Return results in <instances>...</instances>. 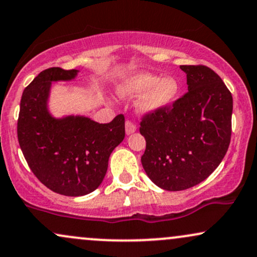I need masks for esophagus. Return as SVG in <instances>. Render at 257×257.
<instances>
[{"label": "esophagus", "instance_id": "1", "mask_svg": "<svg viewBox=\"0 0 257 257\" xmlns=\"http://www.w3.org/2000/svg\"><path fill=\"white\" fill-rule=\"evenodd\" d=\"M137 132V125L134 124V123L132 122V120H126L125 122V133L128 135H131V134H133V133H135Z\"/></svg>", "mask_w": 257, "mask_h": 257}]
</instances>
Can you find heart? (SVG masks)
Listing matches in <instances>:
<instances>
[{"mask_svg": "<svg viewBox=\"0 0 257 257\" xmlns=\"http://www.w3.org/2000/svg\"><path fill=\"white\" fill-rule=\"evenodd\" d=\"M178 80L174 76H160L152 73L135 74L119 87V93L126 98L141 97L139 109L141 112H157L175 101L179 93Z\"/></svg>", "mask_w": 257, "mask_h": 257, "instance_id": "b5f03b06", "label": "heart"}]
</instances>
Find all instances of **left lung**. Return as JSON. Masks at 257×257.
I'll list each match as a JSON object with an SVG mask.
<instances>
[{"label": "left lung", "mask_w": 257, "mask_h": 257, "mask_svg": "<svg viewBox=\"0 0 257 257\" xmlns=\"http://www.w3.org/2000/svg\"><path fill=\"white\" fill-rule=\"evenodd\" d=\"M188 92L171 107L142 117L141 163L151 181L170 191L189 189L218 168L231 140L233 100L220 76L206 66H181Z\"/></svg>", "instance_id": "1"}]
</instances>
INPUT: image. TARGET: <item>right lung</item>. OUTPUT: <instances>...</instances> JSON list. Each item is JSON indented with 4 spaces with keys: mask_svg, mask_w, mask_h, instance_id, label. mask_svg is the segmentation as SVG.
<instances>
[{
    "mask_svg": "<svg viewBox=\"0 0 257 257\" xmlns=\"http://www.w3.org/2000/svg\"><path fill=\"white\" fill-rule=\"evenodd\" d=\"M78 72L54 67L39 73L25 88L18 119V140L30 169L45 187L66 196L97 189L125 135L123 115L104 124L85 116L51 115V83L75 79Z\"/></svg>",
    "mask_w": 257,
    "mask_h": 257,
    "instance_id": "obj_1",
    "label": "right lung"
}]
</instances>
